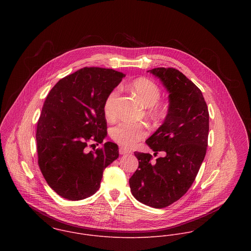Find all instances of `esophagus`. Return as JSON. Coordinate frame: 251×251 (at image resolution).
Instances as JSON below:
<instances>
[{
	"instance_id": "esophagus-1",
	"label": "esophagus",
	"mask_w": 251,
	"mask_h": 251,
	"mask_svg": "<svg viewBox=\"0 0 251 251\" xmlns=\"http://www.w3.org/2000/svg\"><path fill=\"white\" fill-rule=\"evenodd\" d=\"M119 151H120V153H121V154H126V153H130V151H128V150H126V149H125V148H120V150H119Z\"/></svg>"
}]
</instances>
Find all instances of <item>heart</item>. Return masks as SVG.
<instances>
[{"mask_svg": "<svg viewBox=\"0 0 251 251\" xmlns=\"http://www.w3.org/2000/svg\"><path fill=\"white\" fill-rule=\"evenodd\" d=\"M129 90L146 107V116L152 121L161 120L166 113L165 106L159 102L161 91L159 86L152 80L139 77L129 84ZM119 96V89H114L108 94L103 112L106 119L111 121L117 115L116 101ZM110 137L125 148H132L148 135V127L144 124H133L121 122L111 127Z\"/></svg>", "mask_w": 251, "mask_h": 251, "instance_id": "obj_1", "label": "heart"}]
</instances>
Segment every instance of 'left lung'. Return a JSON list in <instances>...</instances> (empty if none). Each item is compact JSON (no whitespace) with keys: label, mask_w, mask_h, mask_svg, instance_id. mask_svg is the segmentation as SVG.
<instances>
[{"label":"left lung","mask_w":251,"mask_h":251,"mask_svg":"<svg viewBox=\"0 0 251 251\" xmlns=\"http://www.w3.org/2000/svg\"><path fill=\"white\" fill-rule=\"evenodd\" d=\"M148 72L158 77L169 92L164 123L146 141L156 155L135 151L138 169L129 179L132 195L151 208L178 201L190 188L204 160L209 136V110L200 89L173 68Z\"/></svg>","instance_id":"8db88e82"}]
</instances>
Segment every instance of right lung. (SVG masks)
Instances as JSON below:
<instances>
[{
  "label": "right lung",
  "mask_w": 251,
  "mask_h": 251,
  "mask_svg": "<svg viewBox=\"0 0 251 251\" xmlns=\"http://www.w3.org/2000/svg\"><path fill=\"white\" fill-rule=\"evenodd\" d=\"M126 76L102 68H83L62 78L49 92L36 126L39 169L60 196L78 201L95 194L103 170L119 156L117 144L87 151L107 135L103 103Z\"/></svg>",
  "instance_id": "1"
}]
</instances>
